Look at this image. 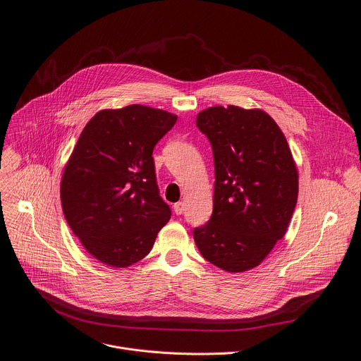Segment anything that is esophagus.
Masks as SVG:
<instances>
[{"instance_id": "34e87169", "label": "esophagus", "mask_w": 361, "mask_h": 361, "mask_svg": "<svg viewBox=\"0 0 361 361\" xmlns=\"http://www.w3.org/2000/svg\"><path fill=\"white\" fill-rule=\"evenodd\" d=\"M184 203L183 202H178V203H176L174 204V212H176V214H181L183 212H184Z\"/></svg>"}]
</instances>
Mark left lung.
Instances as JSON below:
<instances>
[{"label":"left lung","mask_w":361,"mask_h":361,"mask_svg":"<svg viewBox=\"0 0 361 361\" xmlns=\"http://www.w3.org/2000/svg\"><path fill=\"white\" fill-rule=\"evenodd\" d=\"M214 157L210 220L194 242L232 274L259 267L281 240L298 199V170L278 123L262 109L212 106L195 118Z\"/></svg>","instance_id":"1"}]
</instances>
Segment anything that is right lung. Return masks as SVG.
<instances>
[{"label":"right lung","instance_id":"add662e5","mask_svg":"<svg viewBox=\"0 0 361 361\" xmlns=\"http://www.w3.org/2000/svg\"><path fill=\"white\" fill-rule=\"evenodd\" d=\"M177 115L144 105L102 109L63 170L64 217L86 252L111 268L145 257L171 217L159 197L152 149Z\"/></svg>","mask_w":361,"mask_h":361}]
</instances>
